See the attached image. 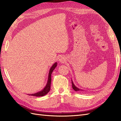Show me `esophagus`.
<instances>
[{"label":"esophagus","instance_id":"34e87169","mask_svg":"<svg viewBox=\"0 0 121 121\" xmlns=\"http://www.w3.org/2000/svg\"><path fill=\"white\" fill-rule=\"evenodd\" d=\"M59 61L61 63H64V61H65V58L63 56H60L59 58Z\"/></svg>","mask_w":121,"mask_h":121}]
</instances>
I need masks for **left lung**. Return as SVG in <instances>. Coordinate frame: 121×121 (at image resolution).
<instances>
[{
  "mask_svg": "<svg viewBox=\"0 0 121 121\" xmlns=\"http://www.w3.org/2000/svg\"><path fill=\"white\" fill-rule=\"evenodd\" d=\"M72 88L73 89H74L75 91H83L82 89H80V88H78V87H77L75 85V84H74V83H73L72 80Z\"/></svg>",
  "mask_w": 121,
  "mask_h": 121,
  "instance_id": "8db88e82",
  "label": "left lung"
}]
</instances>
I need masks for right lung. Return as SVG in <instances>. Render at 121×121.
<instances>
[{"label":"right lung","instance_id":"add662e5","mask_svg":"<svg viewBox=\"0 0 121 121\" xmlns=\"http://www.w3.org/2000/svg\"><path fill=\"white\" fill-rule=\"evenodd\" d=\"M57 63H55L52 65V67L50 68L49 69V74H48V80H47V82L46 83V85L44 88L43 89H42L41 91H39V92L34 93V94H29V95L31 96H37V97H40V96H43L47 94L49 92L50 89V85H51V81H52V78H51V76H52V74L53 72V71L55 69L57 66Z\"/></svg>","mask_w":121,"mask_h":121}]
</instances>
